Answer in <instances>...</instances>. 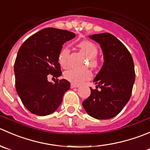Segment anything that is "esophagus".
<instances>
[{"instance_id":"34e87169","label":"esophagus","mask_w":150,"mask_h":150,"mask_svg":"<svg viewBox=\"0 0 150 150\" xmlns=\"http://www.w3.org/2000/svg\"><path fill=\"white\" fill-rule=\"evenodd\" d=\"M79 87V84H74V83H71V88H74V87Z\"/></svg>"}]
</instances>
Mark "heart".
<instances>
[{
    "label": "heart",
    "mask_w": 150,
    "mask_h": 150,
    "mask_svg": "<svg viewBox=\"0 0 150 150\" xmlns=\"http://www.w3.org/2000/svg\"><path fill=\"white\" fill-rule=\"evenodd\" d=\"M78 47L81 52L86 54L89 58L90 65L91 67L96 68L98 66V60L96 57L98 53V47L95 44L88 40H84L78 44ZM69 54V50L65 47L60 52L58 56V62L62 67H66L68 64V57ZM63 76L68 81L74 84H81L84 81L90 79L92 74L89 71H79L76 69H69L63 73Z\"/></svg>",
    "instance_id": "obj_1"
}]
</instances>
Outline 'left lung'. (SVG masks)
Here are the masks:
<instances>
[{"instance_id": "1", "label": "left lung", "mask_w": 150, "mask_h": 150, "mask_svg": "<svg viewBox=\"0 0 150 150\" xmlns=\"http://www.w3.org/2000/svg\"><path fill=\"white\" fill-rule=\"evenodd\" d=\"M89 37L100 45L104 63L94 79L96 89L90 88V96L82 106L96 119H111L130 99L135 81L134 63L125 46L112 34L103 33Z\"/></svg>"}]
</instances>
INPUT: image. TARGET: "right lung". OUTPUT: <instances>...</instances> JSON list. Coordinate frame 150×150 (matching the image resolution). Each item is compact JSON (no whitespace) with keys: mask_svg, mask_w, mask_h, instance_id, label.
I'll use <instances>...</instances> for the list:
<instances>
[{"mask_svg":"<svg viewBox=\"0 0 150 150\" xmlns=\"http://www.w3.org/2000/svg\"><path fill=\"white\" fill-rule=\"evenodd\" d=\"M75 36L66 30L47 28L31 35L20 47L14 63L16 90L31 113L46 116L61 104L70 82L63 79L53 84L47 76L62 75L59 54L63 44Z\"/></svg>","mask_w":150,"mask_h":150,"instance_id":"obj_1","label":"right lung"}]
</instances>
